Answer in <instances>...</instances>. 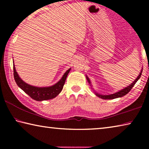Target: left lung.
Here are the masks:
<instances>
[{"instance_id":"1","label":"left lung","mask_w":149,"mask_h":149,"mask_svg":"<svg viewBox=\"0 0 149 149\" xmlns=\"http://www.w3.org/2000/svg\"><path fill=\"white\" fill-rule=\"evenodd\" d=\"M142 72H143V70H141V72L139 74V76L137 78H136V79L134 81H133L132 84L130 85L129 86L125 87V89L121 90V91H120L114 93V94H112V95H102L98 94V93H96V95H97V97L101 98V99H116V98H118V97H123V96L127 95V93L130 91L131 89H132L133 87L134 86L135 84H136V82L137 81L138 79H139L140 77L141 76V74H142ZM86 77H87V79L88 81V82H89L90 84L89 79L87 77V76H86Z\"/></svg>"}]
</instances>
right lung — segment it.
<instances>
[{
  "mask_svg": "<svg viewBox=\"0 0 149 149\" xmlns=\"http://www.w3.org/2000/svg\"><path fill=\"white\" fill-rule=\"evenodd\" d=\"M13 68L14 77L17 86L21 88L26 94L28 95L33 99L37 100V101L49 100L56 97L62 91L65 79H66L67 75L69 74L70 70H71L69 69L68 70H67L63 75L62 79L57 84L52 85V86L48 87H37L27 84L26 83H25L24 81L22 80L21 78L19 77L18 74H17L14 64Z\"/></svg>",
  "mask_w": 149,
  "mask_h": 149,
  "instance_id": "1",
  "label": "right lung"
}]
</instances>
